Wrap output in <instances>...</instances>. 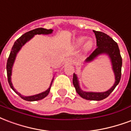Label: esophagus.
<instances>
[{"mask_svg": "<svg viewBox=\"0 0 131 131\" xmlns=\"http://www.w3.org/2000/svg\"><path fill=\"white\" fill-rule=\"evenodd\" d=\"M65 63L66 64H72L73 63V59L72 58H66V59H65Z\"/></svg>", "mask_w": 131, "mask_h": 131, "instance_id": "1", "label": "esophagus"}]
</instances>
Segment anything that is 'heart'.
Here are the masks:
<instances>
[{
  "instance_id": "obj_1",
  "label": "heart",
  "mask_w": 131,
  "mask_h": 131,
  "mask_svg": "<svg viewBox=\"0 0 131 131\" xmlns=\"http://www.w3.org/2000/svg\"><path fill=\"white\" fill-rule=\"evenodd\" d=\"M86 38L85 37H79V38L76 39V40H75V43L77 45V46H80L82 45V43L84 42ZM93 42L91 40H88L86 42L84 45V47H83V49H84V50L85 51H88L90 50L93 47Z\"/></svg>"
}]
</instances>
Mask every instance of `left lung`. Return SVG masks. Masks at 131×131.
Segmentation results:
<instances>
[{"label":"left lung","instance_id":"obj_1","mask_svg":"<svg viewBox=\"0 0 131 131\" xmlns=\"http://www.w3.org/2000/svg\"><path fill=\"white\" fill-rule=\"evenodd\" d=\"M93 31L96 35V43L98 47L86 59L85 63H90L93 61V60H95L100 55L105 54L108 56L111 62L112 68L114 72L115 82L113 86L110 89L104 92H91L82 91L80 88L77 75L75 73L73 74L72 83L77 93L82 98L88 101H101L109 96V95L114 91L115 87L119 83L122 75V59L120 54L119 46L112 38L103 32L96 30Z\"/></svg>","mask_w":131,"mask_h":131}]
</instances>
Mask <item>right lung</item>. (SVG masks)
Instances as JSON below:
<instances>
[{"mask_svg": "<svg viewBox=\"0 0 131 131\" xmlns=\"http://www.w3.org/2000/svg\"><path fill=\"white\" fill-rule=\"evenodd\" d=\"M53 32L52 29H46V28H35L34 30H30L27 33H26L25 34L22 35L20 37L19 39H17V40L15 41V42L14 43V45L12 47V50L10 51V54H9V58L7 59V80H8V82L10 86V87L12 89V90L15 91V93H17V95L21 97V98L27 101H40L43 99L44 98H45L46 96H47L50 91V89H51V84L52 82L54 81V77L51 80V84L49 87L45 91H43L40 93H38L36 95H33V96H22L21 93L19 92H17V91L15 90V89L14 88L13 85H12V81H11V76H12V67L15 63V59H16V56H17L18 52L20 51V49H21L23 46L27 42L30 40V39L35 36V35H48V34H51Z\"/></svg>", "mask_w": 131, "mask_h": 131, "instance_id": "right-lung-1", "label": "right lung"}]
</instances>
